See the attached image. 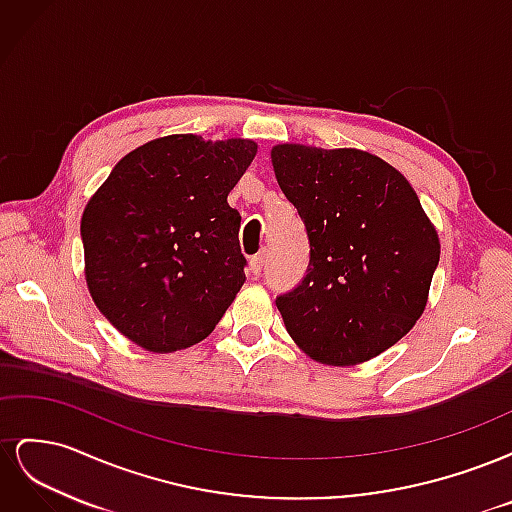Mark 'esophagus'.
<instances>
[{
	"mask_svg": "<svg viewBox=\"0 0 512 512\" xmlns=\"http://www.w3.org/2000/svg\"><path fill=\"white\" fill-rule=\"evenodd\" d=\"M265 262H267V256L265 254H258L250 260V275L252 277H260L262 275V269H265Z\"/></svg>",
	"mask_w": 512,
	"mask_h": 512,
	"instance_id": "esophagus-1",
	"label": "esophagus"
}]
</instances>
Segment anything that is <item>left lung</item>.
<instances>
[{"instance_id": "obj_1", "label": "left lung", "mask_w": 512, "mask_h": 512, "mask_svg": "<svg viewBox=\"0 0 512 512\" xmlns=\"http://www.w3.org/2000/svg\"><path fill=\"white\" fill-rule=\"evenodd\" d=\"M271 162L309 239L305 277L275 299L286 331L320 363L374 359L423 314L436 228L408 179L367 151L286 143Z\"/></svg>"}]
</instances>
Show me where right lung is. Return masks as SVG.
Masks as SVG:
<instances>
[{
	"label": "right lung",
	"instance_id": "add662e5",
	"mask_svg": "<svg viewBox=\"0 0 512 512\" xmlns=\"http://www.w3.org/2000/svg\"><path fill=\"white\" fill-rule=\"evenodd\" d=\"M245 138L173 134L121 158L83 211L91 299L149 352L205 339L235 301L247 265L228 194L256 156Z\"/></svg>",
	"mask_w": 512,
	"mask_h": 512
}]
</instances>
